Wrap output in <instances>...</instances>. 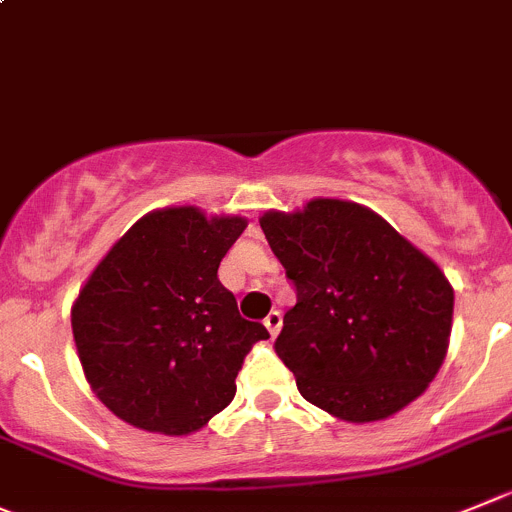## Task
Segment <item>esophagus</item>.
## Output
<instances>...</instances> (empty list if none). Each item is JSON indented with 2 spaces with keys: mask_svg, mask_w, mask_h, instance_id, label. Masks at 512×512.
Returning <instances> with one entry per match:
<instances>
[{
  "mask_svg": "<svg viewBox=\"0 0 512 512\" xmlns=\"http://www.w3.org/2000/svg\"><path fill=\"white\" fill-rule=\"evenodd\" d=\"M264 326L269 329L271 337H276V334H279V329H281V311H271V314L264 319Z\"/></svg>",
  "mask_w": 512,
  "mask_h": 512,
  "instance_id": "esophagus-1",
  "label": "esophagus"
}]
</instances>
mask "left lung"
Masks as SVG:
<instances>
[{"instance_id":"obj_1","label":"left lung","mask_w":512,"mask_h":512,"mask_svg":"<svg viewBox=\"0 0 512 512\" xmlns=\"http://www.w3.org/2000/svg\"><path fill=\"white\" fill-rule=\"evenodd\" d=\"M259 223L296 286L276 354L301 397L354 425L415 402L450 347L455 294L440 266L342 198L271 208Z\"/></svg>"}]
</instances>
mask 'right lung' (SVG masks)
Wrapping results in <instances>:
<instances>
[{
	"mask_svg": "<svg viewBox=\"0 0 512 512\" xmlns=\"http://www.w3.org/2000/svg\"><path fill=\"white\" fill-rule=\"evenodd\" d=\"M248 221L198 206L145 213L102 256L72 304L87 384L138 430L191 435L226 410L248 349L269 339L238 314L218 266Z\"/></svg>",
	"mask_w": 512,
	"mask_h": 512,
	"instance_id": "1",
	"label": "right lung"
}]
</instances>
